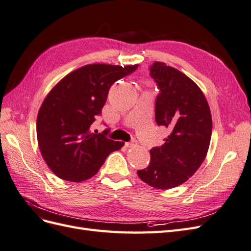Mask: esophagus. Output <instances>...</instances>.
Listing matches in <instances>:
<instances>
[{
    "label": "esophagus",
    "mask_w": 251,
    "mask_h": 251,
    "mask_svg": "<svg viewBox=\"0 0 251 251\" xmlns=\"http://www.w3.org/2000/svg\"><path fill=\"white\" fill-rule=\"evenodd\" d=\"M136 144H137V141L133 139L131 142H126V148H132V147H135Z\"/></svg>",
    "instance_id": "34e87169"
}]
</instances>
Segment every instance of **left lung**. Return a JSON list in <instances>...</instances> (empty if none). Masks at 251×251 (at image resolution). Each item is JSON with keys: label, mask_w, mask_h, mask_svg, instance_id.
<instances>
[{"label": "left lung", "mask_w": 251, "mask_h": 251, "mask_svg": "<svg viewBox=\"0 0 251 251\" xmlns=\"http://www.w3.org/2000/svg\"><path fill=\"white\" fill-rule=\"evenodd\" d=\"M150 75L160 91L156 123L169 127L171 134L161 147L151 150L149 166L137 174L151 187L169 189L184 183L204 161L211 138V114L201 89L185 74L155 62Z\"/></svg>", "instance_id": "obj_1"}]
</instances>
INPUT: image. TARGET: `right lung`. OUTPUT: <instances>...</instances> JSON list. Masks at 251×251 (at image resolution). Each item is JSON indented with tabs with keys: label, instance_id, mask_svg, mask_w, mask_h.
<instances>
[{
	"label": "right lung",
	"instance_id": "add662e5",
	"mask_svg": "<svg viewBox=\"0 0 251 251\" xmlns=\"http://www.w3.org/2000/svg\"><path fill=\"white\" fill-rule=\"evenodd\" d=\"M138 65H86L59 80L45 98L36 119L37 143L49 169L63 180L92 178L125 142L91 132L111 86Z\"/></svg>",
	"mask_w": 251,
	"mask_h": 251
}]
</instances>
